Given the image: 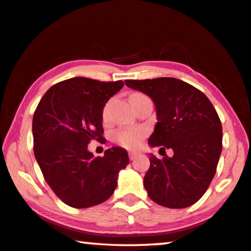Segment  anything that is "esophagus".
Segmentation results:
<instances>
[{
	"mask_svg": "<svg viewBox=\"0 0 251 251\" xmlns=\"http://www.w3.org/2000/svg\"><path fill=\"white\" fill-rule=\"evenodd\" d=\"M128 156H129V160L133 161V160H135V158L138 156V153L137 152H129L128 153Z\"/></svg>",
	"mask_w": 251,
	"mask_h": 251,
	"instance_id": "1",
	"label": "esophagus"
}]
</instances>
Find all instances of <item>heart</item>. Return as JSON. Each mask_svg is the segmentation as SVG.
<instances>
[{
	"label": "heart",
	"mask_w": 251,
	"mask_h": 251,
	"mask_svg": "<svg viewBox=\"0 0 251 251\" xmlns=\"http://www.w3.org/2000/svg\"><path fill=\"white\" fill-rule=\"evenodd\" d=\"M143 96L142 94H133L130 97ZM145 136V130L142 128H130L119 130L115 134V140L119 145L126 147V149H136L141 145V142Z\"/></svg>",
	"instance_id": "b5f03b06"
}]
</instances>
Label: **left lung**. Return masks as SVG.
Masks as SVG:
<instances>
[{
    "label": "left lung",
    "mask_w": 251,
    "mask_h": 251,
    "mask_svg": "<svg viewBox=\"0 0 251 251\" xmlns=\"http://www.w3.org/2000/svg\"><path fill=\"white\" fill-rule=\"evenodd\" d=\"M125 83L147 95L155 105L157 123L149 145L174 153L162 160L150 154L144 176L149 197L171 209L192 205L209 188L222 151V126L216 109L202 91L176 78Z\"/></svg>",
    "instance_id": "left-lung-1"
}]
</instances>
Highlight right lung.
I'll use <instances>...</instances> for the list:
<instances>
[{
	"instance_id": "right-lung-1",
	"label": "right lung",
	"mask_w": 251,
	"mask_h": 251,
	"mask_svg": "<svg viewBox=\"0 0 251 251\" xmlns=\"http://www.w3.org/2000/svg\"><path fill=\"white\" fill-rule=\"evenodd\" d=\"M124 82L75 77L55 83L41 98L32 121L34 156L48 185L62 202L83 209L100 204L117 186L127 151L114 146L104 156L88 151L102 140V110Z\"/></svg>"
}]
</instances>
